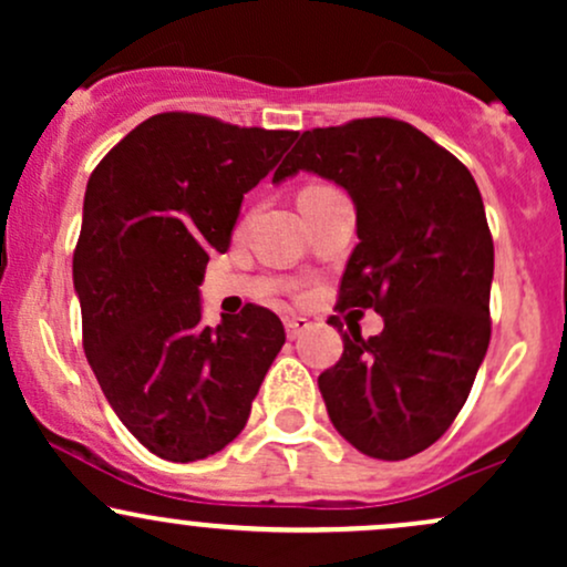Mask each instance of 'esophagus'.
I'll return each mask as SVG.
<instances>
[{
	"label": "esophagus",
	"instance_id": "obj_1",
	"mask_svg": "<svg viewBox=\"0 0 567 567\" xmlns=\"http://www.w3.org/2000/svg\"><path fill=\"white\" fill-rule=\"evenodd\" d=\"M309 328H311V322L306 320V317H290V320H285V333H288L290 341L301 338Z\"/></svg>",
	"mask_w": 567,
	"mask_h": 567
}]
</instances>
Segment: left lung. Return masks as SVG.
<instances>
[{"label":"left lung","mask_w":567,"mask_h":567,"mask_svg":"<svg viewBox=\"0 0 567 567\" xmlns=\"http://www.w3.org/2000/svg\"><path fill=\"white\" fill-rule=\"evenodd\" d=\"M301 171L354 202L360 243L338 306L383 317L379 336L343 333L341 360L317 381L328 415L370 458H410L453 424L491 343L493 239L480 188L451 152L389 116L306 130L275 184Z\"/></svg>","instance_id":"left-lung-1"}]
</instances>
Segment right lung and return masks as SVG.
I'll return each mask as SVG.
<instances>
[{"label":"right lung","instance_id":"obj_1","mask_svg":"<svg viewBox=\"0 0 567 567\" xmlns=\"http://www.w3.org/2000/svg\"><path fill=\"white\" fill-rule=\"evenodd\" d=\"M296 138L167 112L90 175L74 250L84 354L122 424L159 458L224 451L282 349V322L264 306L202 324L199 285L210 252L229 250L245 194Z\"/></svg>","mask_w":567,"mask_h":567}]
</instances>
